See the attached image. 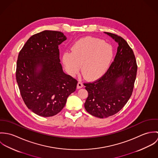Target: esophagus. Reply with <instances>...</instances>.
<instances>
[{
  "label": "esophagus",
  "mask_w": 158,
  "mask_h": 158,
  "mask_svg": "<svg viewBox=\"0 0 158 158\" xmlns=\"http://www.w3.org/2000/svg\"><path fill=\"white\" fill-rule=\"evenodd\" d=\"M83 86V83L81 82V81H79V82L78 83V84H77V87L78 89H80V88H81Z\"/></svg>",
  "instance_id": "1"
}]
</instances>
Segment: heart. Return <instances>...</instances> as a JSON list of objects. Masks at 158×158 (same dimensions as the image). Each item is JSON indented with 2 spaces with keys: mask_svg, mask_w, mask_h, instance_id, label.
<instances>
[{
  "mask_svg": "<svg viewBox=\"0 0 158 158\" xmlns=\"http://www.w3.org/2000/svg\"><path fill=\"white\" fill-rule=\"evenodd\" d=\"M113 56L111 45L102 40L86 37L77 41L72 47V52L63 55V62L71 75L81 69L85 78L94 80L103 76L110 67Z\"/></svg>",
  "mask_w": 158,
  "mask_h": 158,
  "instance_id": "obj_1",
  "label": "heart"
}]
</instances>
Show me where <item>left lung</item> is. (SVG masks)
Segmentation results:
<instances>
[{"mask_svg": "<svg viewBox=\"0 0 158 158\" xmlns=\"http://www.w3.org/2000/svg\"><path fill=\"white\" fill-rule=\"evenodd\" d=\"M105 33L118 43L114 60L102 77L84 83L88 92L85 108L102 118L114 115L126 105L133 93L137 70L134 52L127 42L117 35Z\"/></svg>", "mask_w": 158, "mask_h": 158, "instance_id": "8db88e82", "label": "left lung"}]
</instances>
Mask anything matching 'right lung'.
<instances>
[{
  "label": "right lung",
  "mask_w": 158,
  "mask_h": 158,
  "mask_svg": "<svg viewBox=\"0 0 158 158\" xmlns=\"http://www.w3.org/2000/svg\"><path fill=\"white\" fill-rule=\"evenodd\" d=\"M66 39L61 31L44 30L31 36L19 52L16 77L20 93L27 108L40 116L60 113L76 90L78 81L60 63L58 45Z\"/></svg>",
  "instance_id": "right-lung-1"
}]
</instances>
